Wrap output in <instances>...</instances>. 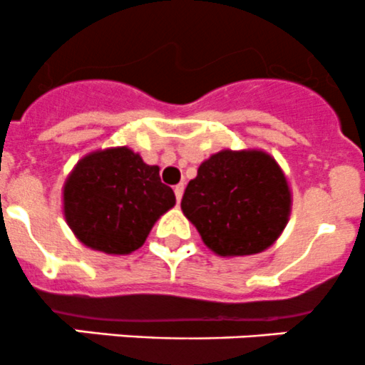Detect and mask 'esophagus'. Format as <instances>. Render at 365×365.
I'll return each mask as SVG.
<instances>
[{
  "label": "esophagus",
  "mask_w": 365,
  "mask_h": 365,
  "mask_svg": "<svg viewBox=\"0 0 365 365\" xmlns=\"http://www.w3.org/2000/svg\"><path fill=\"white\" fill-rule=\"evenodd\" d=\"M174 193H175V198H178V202H181L182 198V193H184V184H178V186L174 187Z\"/></svg>",
  "instance_id": "1"
}]
</instances>
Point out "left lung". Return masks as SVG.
I'll list each match as a JSON object with an SVG mask.
<instances>
[{"label":"left lung","instance_id":"obj_1","mask_svg":"<svg viewBox=\"0 0 365 365\" xmlns=\"http://www.w3.org/2000/svg\"><path fill=\"white\" fill-rule=\"evenodd\" d=\"M293 195L275 158L261 149L220 150L187 182L181 209L222 257L264 252L289 222Z\"/></svg>","mask_w":365,"mask_h":365}]
</instances>
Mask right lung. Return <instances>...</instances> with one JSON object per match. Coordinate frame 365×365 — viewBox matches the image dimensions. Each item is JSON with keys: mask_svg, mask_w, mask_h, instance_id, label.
<instances>
[{"mask_svg": "<svg viewBox=\"0 0 365 365\" xmlns=\"http://www.w3.org/2000/svg\"><path fill=\"white\" fill-rule=\"evenodd\" d=\"M175 205L160 167L143 163L129 147L93 150L63 184V216L85 247L128 255L145 243L161 215Z\"/></svg>", "mask_w": 365, "mask_h": 365, "instance_id": "right-lung-1", "label": "right lung"}]
</instances>
